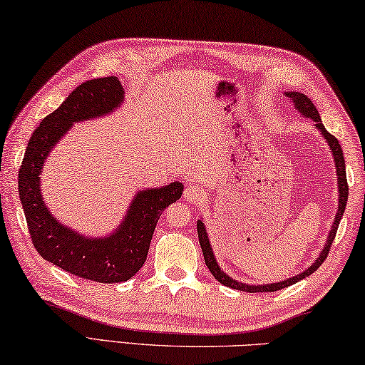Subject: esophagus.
<instances>
[{
  "instance_id": "esophagus-1",
  "label": "esophagus",
  "mask_w": 365,
  "mask_h": 365,
  "mask_svg": "<svg viewBox=\"0 0 365 365\" xmlns=\"http://www.w3.org/2000/svg\"><path fill=\"white\" fill-rule=\"evenodd\" d=\"M204 195H205L204 189H202L200 186H197V184L187 186L186 190H184V197H186V200L190 202V204H195V202H199Z\"/></svg>"
}]
</instances>
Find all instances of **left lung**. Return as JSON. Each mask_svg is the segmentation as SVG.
Wrapping results in <instances>:
<instances>
[{"instance_id": "left-lung-1", "label": "left lung", "mask_w": 365, "mask_h": 365, "mask_svg": "<svg viewBox=\"0 0 365 365\" xmlns=\"http://www.w3.org/2000/svg\"><path fill=\"white\" fill-rule=\"evenodd\" d=\"M284 95H286V97L291 98L292 103H294V108L299 111L304 118H309L310 121H314L315 128L319 129V133L327 140L328 147H330L331 155H333V161H334V168H336V178H338V208H336V215H334L330 232H328L327 241L324 244V247H322V250H320L317 260H315L310 267H307L304 272L294 274V277H289V278H286V279H282V282L267 283V284L242 283V282H237V279H235V278H231L228 273H225L223 268L218 265L217 259H215L210 239H208V232H207V228H205V225H204V218L197 220V235H199V242H200L202 252H204V259H205V264L208 267V270L212 272L213 277L217 278L220 283L225 284V286H228V288L237 289V291H246V292H272V291H279V289H283V288H288V286L294 284L297 282H301V279L309 277V274H312L322 264H324V260L327 259L328 252H330L331 242H333L334 236H336L338 225H339V222H341V217H343V213H344L346 204H348V190L349 189H348V181H346L344 155H343L341 145H339L338 139L334 135H331L330 133H328L324 124H322L319 111H317V108H315V105L312 103V100H310L307 95H304L301 92H296V91L284 92Z\"/></svg>"}]
</instances>
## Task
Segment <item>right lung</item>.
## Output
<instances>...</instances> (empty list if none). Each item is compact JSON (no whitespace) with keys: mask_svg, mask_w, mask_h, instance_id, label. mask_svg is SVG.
<instances>
[{"mask_svg":"<svg viewBox=\"0 0 365 365\" xmlns=\"http://www.w3.org/2000/svg\"><path fill=\"white\" fill-rule=\"evenodd\" d=\"M123 103L124 88L118 77L82 82L34 130L17 179L19 199L37 252L61 270L98 283L128 282L140 270L160 215L181 199L182 182L137 190L115 230L105 236H86L63 225L48 210L40 176L53 148L76 123L108 116Z\"/></svg>","mask_w":365,"mask_h":365,"instance_id":"1","label":"right lung"}]
</instances>
